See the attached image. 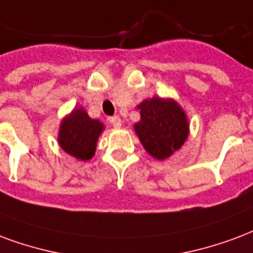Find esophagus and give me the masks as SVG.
<instances>
[{
  "label": "esophagus",
  "instance_id": "obj_1",
  "mask_svg": "<svg viewBox=\"0 0 253 253\" xmlns=\"http://www.w3.org/2000/svg\"><path fill=\"white\" fill-rule=\"evenodd\" d=\"M110 123H111L112 126L114 127H121L122 126V121H121V118L119 117H111L110 118Z\"/></svg>",
  "mask_w": 253,
  "mask_h": 253
}]
</instances>
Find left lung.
Segmentation results:
<instances>
[{"label": "left lung", "mask_w": 253, "mask_h": 253, "mask_svg": "<svg viewBox=\"0 0 253 253\" xmlns=\"http://www.w3.org/2000/svg\"><path fill=\"white\" fill-rule=\"evenodd\" d=\"M139 108L141 122L135 125V131L151 157L165 160L184 145L188 138V119L174 100L153 98Z\"/></svg>", "instance_id": "8db88e82"}]
</instances>
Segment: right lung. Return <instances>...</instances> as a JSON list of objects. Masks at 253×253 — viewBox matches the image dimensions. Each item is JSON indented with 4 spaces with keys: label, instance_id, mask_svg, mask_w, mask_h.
I'll return each instance as SVG.
<instances>
[{
    "label": "right lung",
    "instance_id": "1",
    "mask_svg": "<svg viewBox=\"0 0 253 253\" xmlns=\"http://www.w3.org/2000/svg\"><path fill=\"white\" fill-rule=\"evenodd\" d=\"M102 130L103 125L100 122L91 119L83 108H78L61 123L59 143L69 155L87 161L92 158Z\"/></svg>",
    "mask_w": 253,
    "mask_h": 253
}]
</instances>
